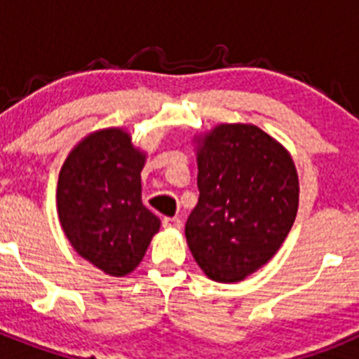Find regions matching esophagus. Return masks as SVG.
I'll return each instance as SVG.
<instances>
[{"label": "esophagus", "mask_w": 359, "mask_h": 359, "mask_svg": "<svg viewBox=\"0 0 359 359\" xmlns=\"http://www.w3.org/2000/svg\"><path fill=\"white\" fill-rule=\"evenodd\" d=\"M163 226L165 228H182V221L177 217H163Z\"/></svg>", "instance_id": "obj_1"}]
</instances>
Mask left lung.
<instances>
[{
    "instance_id": "left-lung-1",
    "label": "left lung",
    "mask_w": 359,
    "mask_h": 359,
    "mask_svg": "<svg viewBox=\"0 0 359 359\" xmlns=\"http://www.w3.org/2000/svg\"><path fill=\"white\" fill-rule=\"evenodd\" d=\"M198 205L189 248L215 282H239L278 252L298 210L290 152L252 123H221L196 138Z\"/></svg>"
}]
</instances>
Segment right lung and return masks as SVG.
<instances>
[{
  "label": "right lung",
  "mask_w": 359,
  "mask_h": 359,
  "mask_svg": "<svg viewBox=\"0 0 359 359\" xmlns=\"http://www.w3.org/2000/svg\"><path fill=\"white\" fill-rule=\"evenodd\" d=\"M144 165L131 135L109 128L79 142L59 172L57 214L66 237L113 277L131 273L160 230V219L142 203Z\"/></svg>",
  "instance_id": "add662e5"
}]
</instances>
